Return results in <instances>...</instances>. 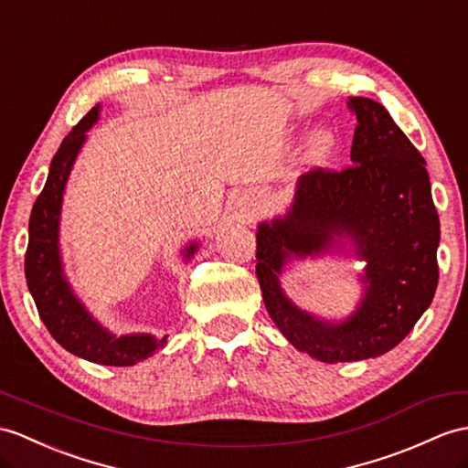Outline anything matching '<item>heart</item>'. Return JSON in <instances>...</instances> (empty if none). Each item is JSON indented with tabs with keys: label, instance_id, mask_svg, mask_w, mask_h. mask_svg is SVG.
Wrapping results in <instances>:
<instances>
[{
	"label": "heart",
	"instance_id": "heart-1",
	"mask_svg": "<svg viewBox=\"0 0 468 468\" xmlns=\"http://www.w3.org/2000/svg\"><path fill=\"white\" fill-rule=\"evenodd\" d=\"M332 146H334L332 134L320 133V134L315 136V141H314V144L310 148V158H312V161H315V163L324 161V158L329 154V151H332Z\"/></svg>",
	"mask_w": 468,
	"mask_h": 468
}]
</instances>
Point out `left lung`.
<instances>
[{"mask_svg":"<svg viewBox=\"0 0 468 468\" xmlns=\"http://www.w3.org/2000/svg\"><path fill=\"white\" fill-rule=\"evenodd\" d=\"M351 166L314 168L295 185L286 216L261 222L256 276L266 310L290 344L324 363L379 357L407 337L435 298L439 214L425 158L381 102L349 97ZM367 261L364 298L341 323L300 311L279 286L292 259L343 251Z\"/></svg>","mask_w":468,"mask_h":468,"instance_id":"left-lung-1","label":"left lung"}]
</instances>
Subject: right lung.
I'll return each instance as SVG.
<instances>
[{
    "label": "right lung",
    "instance_id": "1",
    "mask_svg": "<svg viewBox=\"0 0 468 468\" xmlns=\"http://www.w3.org/2000/svg\"><path fill=\"white\" fill-rule=\"evenodd\" d=\"M99 109L101 105L93 107L75 124L53 156L48 182L31 210L26 280L41 322L49 329L57 344L73 356L99 363V366L129 367L163 349L166 346V335H115L107 327H102L73 293L71 283L63 273L59 250V220L65 185L69 180L75 158L87 139V131L99 121ZM197 248L198 242H192L182 250V254L188 260L195 256Z\"/></svg>",
    "mask_w": 468,
    "mask_h": 468
}]
</instances>
